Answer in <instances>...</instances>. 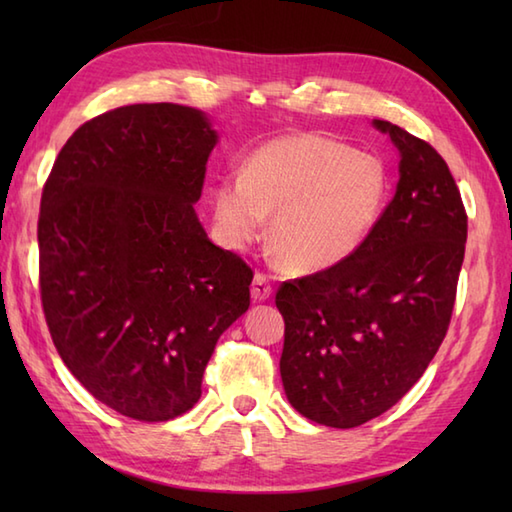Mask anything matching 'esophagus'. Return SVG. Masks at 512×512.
I'll return each instance as SVG.
<instances>
[{
    "label": "esophagus",
    "mask_w": 512,
    "mask_h": 512,
    "mask_svg": "<svg viewBox=\"0 0 512 512\" xmlns=\"http://www.w3.org/2000/svg\"><path fill=\"white\" fill-rule=\"evenodd\" d=\"M270 295H273V286H270L268 277L257 273L253 277V284H250V297H253L255 301H266Z\"/></svg>",
    "instance_id": "1"
}]
</instances>
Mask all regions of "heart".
Wrapping results in <instances>:
<instances>
[{
    "label": "heart",
    "instance_id": "1",
    "mask_svg": "<svg viewBox=\"0 0 512 512\" xmlns=\"http://www.w3.org/2000/svg\"><path fill=\"white\" fill-rule=\"evenodd\" d=\"M389 171L374 154L319 134L266 140L244 160L242 176H224L211 191L213 220L233 248L264 233L290 273H321L350 259L383 215Z\"/></svg>",
    "mask_w": 512,
    "mask_h": 512
}]
</instances>
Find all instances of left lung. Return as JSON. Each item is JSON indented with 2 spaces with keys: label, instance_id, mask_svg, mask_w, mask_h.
Segmentation results:
<instances>
[{
  "label": "left lung",
  "instance_id": "8db88e82",
  "mask_svg": "<svg viewBox=\"0 0 512 512\" xmlns=\"http://www.w3.org/2000/svg\"><path fill=\"white\" fill-rule=\"evenodd\" d=\"M374 127L400 151L396 193L374 233L275 297L290 405L334 429L380 416L418 383L449 330L464 262L466 211L447 162L398 125Z\"/></svg>",
  "mask_w": 512,
  "mask_h": 512
}]
</instances>
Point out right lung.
I'll return each instance as SVG.
<instances>
[{"instance_id": "1", "label": "right lung", "mask_w": 512, "mask_h": 512, "mask_svg": "<svg viewBox=\"0 0 512 512\" xmlns=\"http://www.w3.org/2000/svg\"><path fill=\"white\" fill-rule=\"evenodd\" d=\"M217 145L204 112L116 107L83 123L41 193L39 286L52 343L103 405L143 422L189 411L253 270L193 204Z\"/></svg>"}]
</instances>
